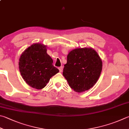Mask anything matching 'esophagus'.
<instances>
[{
    "instance_id": "34e87169",
    "label": "esophagus",
    "mask_w": 129,
    "mask_h": 129,
    "mask_svg": "<svg viewBox=\"0 0 129 129\" xmlns=\"http://www.w3.org/2000/svg\"><path fill=\"white\" fill-rule=\"evenodd\" d=\"M58 69H59V72H61L63 71V67H60L58 68Z\"/></svg>"
}]
</instances>
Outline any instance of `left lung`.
Listing matches in <instances>:
<instances>
[{
    "label": "left lung",
    "instance_id": "obj_1",
    "mask_svg": "<svg viewBox=\"0 0 129 129\" xmlns=\"http://www.w3.org/2000/svg\"><path fill=\"white\" fill-rule=\"evenodd\" d=\"M63 75L76 92L88 90L98 81L102 70V61L92 48H76L70 52Z\"/></svg>",
    "mask_w": 129,
    "mask_h": 129
}]
</instances>
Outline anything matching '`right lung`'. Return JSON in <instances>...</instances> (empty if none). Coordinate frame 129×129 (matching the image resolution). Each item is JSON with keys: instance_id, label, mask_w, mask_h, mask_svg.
<instances>
[{"instance_id": "right-lung-1", "label": "right lung", "mask_w": 129, "mask_h": 129, "mask_svg": "<svg viewBox=\"0 0 129 129\" xmlns=\"http://www.w3.org/2000/svg\"><path fill=\"white\" fill-rule=\"evenodd\" d=\"M47 47L41 43L34 44L22 53L19 59V72L24 81L38 90L44 88L51 77L59 71L53 65Z\"/></svg>"}]
</instances>
